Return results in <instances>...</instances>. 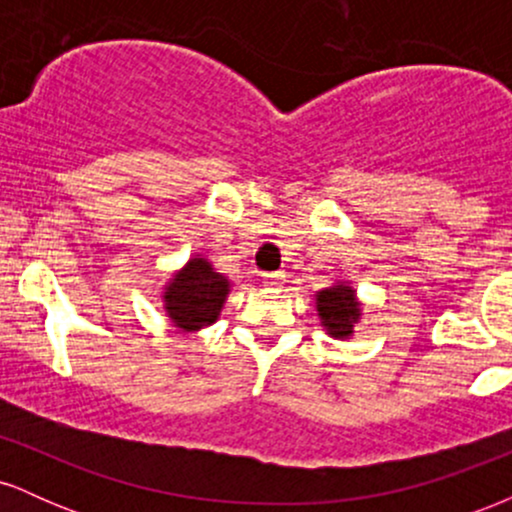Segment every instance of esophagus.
Instances as JSON below:
<instances>
[{"instance_id": "34e87169", "label": "esophagus", "mask_w": 512, "mask_h": 512, "mask_svg": "<svg viewBox=\"0 0 512 512\" xmlns=\"http://www.w3.org/2000/svg\"><path fill=\"white\" fill-rule=\"evenodd\" d=\"M264 286L272 291H279L284 286V272H274V274H264Z\"/></svg>"}]
</instances>
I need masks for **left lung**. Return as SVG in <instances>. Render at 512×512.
Segmentation results:
<instances>
[{
	"mask_svg": "<svg viewBox=\"0 0 512 512\" xmlns=\"http://www.w3.org/2000/svg\"><path fill=\"white\" fill-rule=\"evenodd\" d=\"M317 313L322 317V325L332 337H349L358 320L356 293L351 286H332L317 293Z\"/></svg>",
	"mask_w": 512,
	"mask_h": 512,
	"instance_id": "1",
	"label": "left lung"
}]
</instances>
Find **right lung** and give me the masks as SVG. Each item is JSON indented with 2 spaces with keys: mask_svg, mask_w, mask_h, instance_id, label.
I'll return each instance as SVG.
<instances>
[{
  "mask_svg": "<svg viewBox=\"0 0 512 512\" xmlns=\"http://www.w3.org/2000/svg\"><path fill=\"white\" fill-rule=\"evenodd\" d=\"M226 293L228 281L216 274L207 260L195 257L170 281L166 289V310L182 330H199L216 322Z\"/></svg>",
  "mask_w": 512,
  "mask_h": 512,
  "instance_id": "add662e5",
  "label": "right lung"
}]
</instances>
